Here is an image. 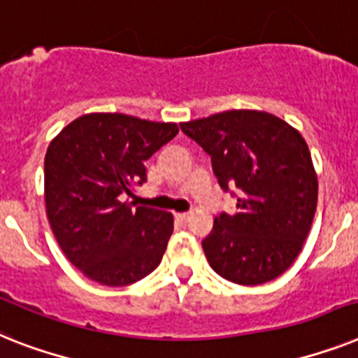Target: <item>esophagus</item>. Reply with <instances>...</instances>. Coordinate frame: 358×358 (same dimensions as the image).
I'll use <instances>...</instances> for the list:
<instances>
[{"label": "esophagus", "instance_id": "34e87169", "mask_svg": "<svg viewBox=\"0 0 358 358\" xmlns=\"http://www.w3.org/2000/svg\"><path fill=\"white\" fill-rule=\"evenodd\" d=\"M176 217L179 221H188V217H190V214L188 212H179V214H176Z\"/></svg>", "mask_w": 358, "mask_h": 358}]
</instances>
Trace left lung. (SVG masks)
Segmentation results:
<instances>
[{
    "mask_svg": "<svg viewBox=\"0 0 358 358\" xmlns=\"http://www.w3.org/2000/svg\"><path fill=\"white\" fill-rule=\"evenodd\" d=\"M179 126L210 155L221 188H238L236 212L215 215L203 239L210 267L239 285L278 278L302 250L317 210V172L300 131L256 109Z\"/></svg>",
    "mask_w": 358,
    "mask_h": 358,
    "instance_id": "8db88e82",
    "label": "left lung"
}]
</instances>
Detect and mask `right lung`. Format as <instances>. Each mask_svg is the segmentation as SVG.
Listing matches in <instances>:
<instances>
[{"label":"right lung","instance_id":"1","mask_svg":"<svg viewBox=\"0 0 358 358\" xmlns=\"http://www.w3.org/2000/svg\"><path fill=\"white\" fill-rule=\"evenodd\" d=\"M177 131L173 122L87 113L47 148V220L66 258L93 282L124 287L161 264L173 215L124 197L146 181L144 161Z\"/></svg>","mask_w":358,"mask_h":358}]
</instances>
